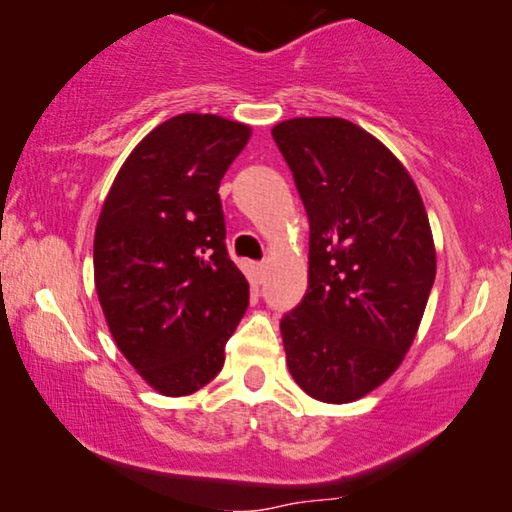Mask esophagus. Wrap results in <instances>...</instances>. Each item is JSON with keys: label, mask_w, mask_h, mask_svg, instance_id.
Segmentation results:
<instances>
[{"label": "esophagus", "mask_w": 512, "mask_h": 512, "mask_svg": "<svg viewBox=\"0 0 512 512\" xmlns=\"http://www.w3.org/2000/svg\"><path fill=\"white\" fill-rule=\"evenodd\" d=\"M251 279H254V284H263V279H265V265H261V263L251 265Z\"/></svg>", "instance_id": "esophagus-1"}]
</instances>
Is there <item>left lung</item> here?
<instances>
[{
  "label": "left lung",
  "instance_id": "left-lung-1",
  "mask_svg": "<svg viewBox=\"0 0 512 512\" xmlns=\"http://www.w3.org/2000/svg\"><path fill=\"white\" fill-rule=\"evenodd\" d=\"M272 137L310 219V286L279 324L286 366L317 401H359L422 324L436 279L429 216L401 160L356 123L289 118Z\"/></svg>",
  "mask_w": 512,
  "mask_h": 512
}]
</instances>
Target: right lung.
Listing matches in <instances>:
<instances>
[{
  "mask_svg": "<svg viewBox=\"0 0 512 512\" xmlns=\"http://www.w3.org/2000/svg\"><path fill=\"white\" fill-rule=\"evenodd\" d=\"M247 123L179 114L153 128L118 170L95 228V291L116 347L163 396L214 380L249 307L228 258L223 174Z\"/></svg>",
  "mask_w": 512,
  "mask_h": 512,
  "instance_id": "1",
  "label": "right lung"
}]
</instances>
